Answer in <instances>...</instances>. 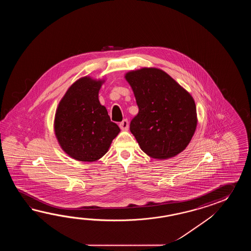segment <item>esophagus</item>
Returning a JSON list of instances; mask_svg holds the SVG:
<instances>
[{"mask_svg": "<svg viewBox=\"0 0 251 251\" xmlns=\"http://www.w3.org/2000/svg\"><path fill=\"white\" fill-rule=\"evenodd\" d=\"M128 126H129V123H128L127 119H124L123 121L119 124V127L121 128L124 131L128 130Z\"/></svg>", "mask_w": 251, "mask_h": 251, "instance_id": "34e87169", "label": "esophagus"}]
</instances>
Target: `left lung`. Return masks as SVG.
I'll return each instance as SVG.
<instances>
[{
	"instance_id": "1",
	"label": "left lung",
	"mask_w": 251,
	"mask_h": 251,
	"mask_svg": "<svg viewBox=\"0 0 251 251\" xmlns=\"http://www.w3.org/2000/svg\"><path fill=\"white\" fill-rule=\"evenodd\" d=\"M125 79L139 107L130 131L140 148L156 160L180 153L190 143L198 126L197 107L191 94L164 71L154 67L130 71Z\"/></svg>"
}]
</instances>
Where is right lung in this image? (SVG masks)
<instances>
[{
  "instance_id": "obj_1",
  "label": "right lung",
  "mask_w": 251,
  "mask_h": 251,
  "mask_svg": "<svg viewBox=\"0 0 251 251\" xmlns=\"http://www.w3.org/2000/svg\"><path fill=\"white\" fill-rule=\"evenodd\" d=\"M104 82L105 79L81 77L70 86L56 108L55 137L64 152L75 160H100L120 133V128L110 121L107 108L99 100Z\"/></svg>"
}]
</instances>
